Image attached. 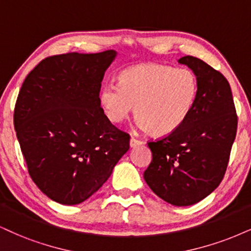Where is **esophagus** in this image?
I'll return each mask as SVG.
<instances>
[{"label":"esophagus","instance_id":"esophagus-1","mask_svg":"<svg viewBox=\"0 0 251 251\" xmlns=\"http://www.w3.org/2000/svg\"><path fill=\"white\" fill-rule=\"evenodd\" d=\"M142 144H143V142L137 140V138H134V137L130 138V148H135L137 147V145H142Z\"/></svg>","mask_w":251,"mask_h":251}]
</instances>
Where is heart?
<instances>
[{"label":"heart","mask_w":251,"mask_h":251,"mask_svg":"<svg viewBox=\"0 0 251 251\" xmlns=\"http://www.w3.org/2000/svg\"><path fill=\"white\" fill-rule=\"evenodd\" d=\"M197 97L198 80L190 69L148 63L123 70L117 85L101 88L99 101L113 125L123 122L135 109L141 129L165 136L182 126Z\"/></svg>","instance_id":"1"}]
</instances>
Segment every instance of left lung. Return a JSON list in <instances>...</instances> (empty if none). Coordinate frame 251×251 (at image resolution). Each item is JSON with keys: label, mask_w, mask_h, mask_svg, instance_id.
Returning a JSON list of instances; mask_svg holds the SVG:
<instances>
[{"label": "left lung", "mask_w": 251, "mask_h": 251, "mask_svg": "<svg viewBox=\"0 0 251 251\" xmlns=\"http://www.w3.org/2000/svg\"><path fill=\"white\" fill-rule=\"evenodd\" d=\"M178 63L196 74V103L177 130L148 143L152 160L144 180L166 202L190 206L220 185L236 136L237 115L229 82L219 71L192 55Z\"/></svg>", "instance_id": "left-lung-1"}]
</instances>
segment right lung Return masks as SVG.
Masks as SVG:
<instances>
[{"mask_svg":"<svg viewBox=\"0 0 251 251\" xmlns=\"http://www.w3.org/2000/svg\"><path fill=\"white\" fill-rule=\"evenodd\" d=\"M116 51L52 55L24 80L14 126L27 171L61 205H78L100 188L129 150L130 136L106 119L99 101Z\"/></svg>","mask_w":251,"mask_h":251,"instance_id":"add662e5","label":"right lung"}]
</instances>
